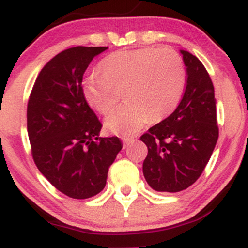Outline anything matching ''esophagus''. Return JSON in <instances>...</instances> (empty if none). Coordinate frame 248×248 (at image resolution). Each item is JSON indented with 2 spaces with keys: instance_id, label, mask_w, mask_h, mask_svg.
<instances>
[{
  "instance_id": "1",
  "label": "esophagus",
  "mask_w": 248,
  "mask_h": 248,
  "mask_svg": "<svg viewBox=\"0 0 248 248\" xmlns=\"http://www.w3.org/2000/svg\"><path fill=\"white\" fill-rule=\"evenodd\" d=\"M122 142H124V147H126V146H129V144L134 143V142H135V139H134V138H127V136H124V138H122Z\"/></svg>"
}]
</instances>
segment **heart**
Here are the masks:
<instances>
[{"instance_id": "obj_1", "label": "heart", "mask_w": 248, "mask_h": 248, "mask_svg": "<svg viewBox=\"0 0 248 248\" xmlns=\"http://www.w3.org/2000/svg\"><path fill=\"white\" fill-rule=\"evenodd\" d=\"M102 75L93 73L81 82L84 99L101 114L118 101L124 90L127 101L105 119V127L119 135H133L149 122L175 112L186 87V72L178 53L160 47L121 50L100 62Z\"/></svg>"}]
</instances>
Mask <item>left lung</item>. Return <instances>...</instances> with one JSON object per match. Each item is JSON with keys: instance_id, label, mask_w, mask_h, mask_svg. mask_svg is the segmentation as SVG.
Masks as SVG:
<instances>
[{"instance_id": "1", "label": "left lung", "mask_w": 248, "mask_h": 248, "mask_svg": "<svg viewBox=\"0 0 248 248\" xmlns=\"http://www.w3.org/2000/svg\"><path fill=\"white\" fill-rule=\"evenodd\" d=\"M186 87L172 114L141 136L148 155L143 175L155 191L178 192L192 186L205 169L218 140L215 88L196 56L181 50Z\"/></svg>"}]
</instances>
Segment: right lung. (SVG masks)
<instances>
[{
	"label": "right lung",
	"mask_w": 248,
	"mask_h": 248,
	"mask_svg": "<svg viewBox=\"0 0 248 248\" xmlns=\"http://www.w3.org/2000/svg\"><path fill=\"white\" fill-rule=\"evenodd\" d=\"M108 47L76 46L43 67L28 102V135L38 170L57 190L76 199L98 195L122 149L116 136L100 138L101 122L81 92L82 77Z\"/></svg>",
	"instance_id": "add662e5"
}]
</instances>
